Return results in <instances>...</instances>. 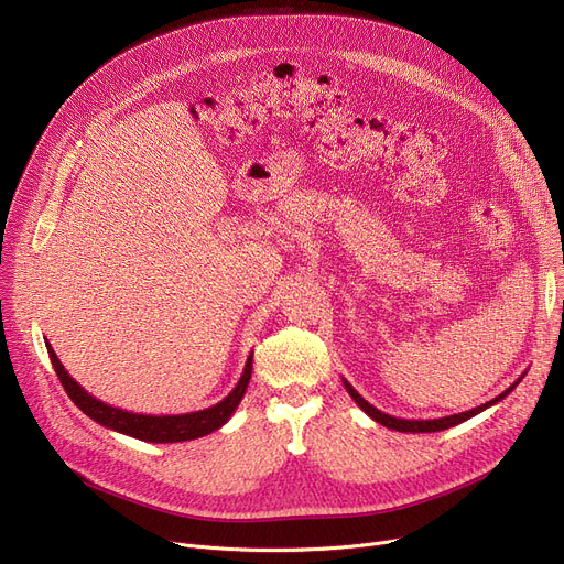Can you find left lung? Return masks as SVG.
Here are the masks:
<instances>
[{"label": "left lung", "mask_w": 564, "mask_h": 564, "mask_svg": "<svg viewBox=\"0 0 564 564\" xmlns=\"http://www.w3.org/2000/svg\"><path fill=\"white\" fill-rule=\"evenodd\" d=\"M521 377H523V375H521ZM521 377L512 383V387H510L508 391H502L498 398H494V400H489V402H485V404H480V406H476V409L462 411V413H453V416L432 419V421H409V419H395V416H389V413L379 411L377 406H372L368 400H364L357 391H354V389H351V383H349L347 379H343V383H345L347 393L351 395V400L357 402V404L368 413V416H370L375 423H379V425H383V427L398 430V432H441V430H448V427H453V425H459V423H464V421H468V419H473V416H478L480 411H485V409H489V406L498 404L502 398L510 395V393L517 389V383L521 381Z\"/></svg>", "instance_id": "1"}]
</instances>
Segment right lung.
Wrapping results in <instances>:
<instances>
[{"mask_svg": "<svg viewBox=\"0 0 564 564\" xmlns=\"http://www.w3.org/2000/svg\"><path fill=\"white\" fill-rule=\"evenodd\" d=\"M45 347H47L50 361L54 366L58 381H62V387L66 389L68 398L86 413L88 419L96 421L98 425H102L107 430L121 432L126 436H134L139 441H148V443L192 441V438L205 436V434L219 430L221 425H226L235 413L237 404L242 402V398L247 393L251 368H253V354H249V359L245 364V372H242L240 381H237V387L221 402H217L213 406L192 411V413H177V416H151V413L123 411V409L111 406V404L94 398L68 375V370L64 368L62 361H58L56 351L52 349V345L47 340H45Z\"/></svg>", "mask_w": 564, "mask_h": 564, "instance_id": "obj_1", "label": "right lung"}]
</instances>
